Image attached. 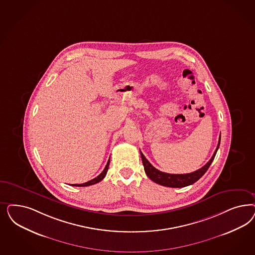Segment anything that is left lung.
<instances>
[{"label":"left lung","instance_id":"1","mask_svg":"<svg viewBox=\"0 0 255 255\" xmlns=\"http://www.w3.org/2000/svg\"><path fill=\"white\" fill-rule=\"evenodd\" d=\"M220 143H221V136L219 139L218 146L216 148L213 156L210 158V160L205 166H203L201 169H199L193 173H184V174L163 173V172L158 171L153 165L151 164L141 152H140V156H141V160H142V164L144 167L145 173L151 180L154 181L155 183L159 184L161 186H165V187L183 188V187H187V186L195 183L206 173L207 169L209 168V166L213 161L214 157L217 154V151L220 147Z\"/></svg>","mask_w":255,"mask_h":255}]
</instances>
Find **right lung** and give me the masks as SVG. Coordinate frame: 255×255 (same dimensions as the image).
<instances>
[{
  "label": "right lung",
  "instance_id": "obj_1",
  "mask_svg": "<svg viewBox=\"0 0 255 255\" xmlns=\"http://www.w3.org/2000/svg\"><path fill=\"white\" fill-rule=\"evenodd\" d=\"M109 165H110V159L108 160L106 167L104 168V170L102 171V173L99 174V176H97L96 178L88 181V182H85V183H83V184H74V185H72V186H75V187H87V186H91V185H94V184L99 183V182H100V181L102 180V179L105 177V175H106V173H107L108 172V169H109Z\"/></svg>",
  "mask_w": 255,
  "mask_h": 255
}]
</instances>
